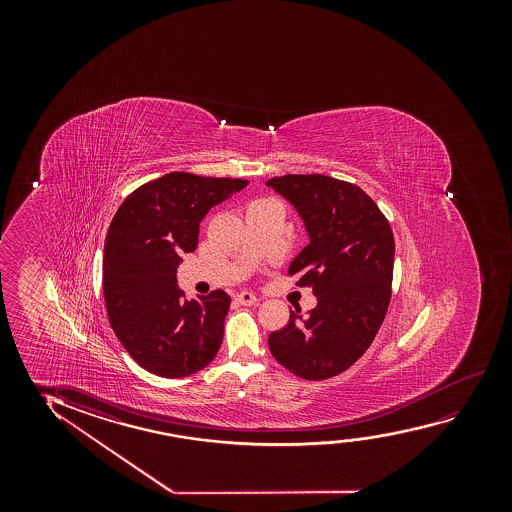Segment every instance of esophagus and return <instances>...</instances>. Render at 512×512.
I'll list each match as a JSON object with an SVG mask.
<instances>
[{"label":"esophagus","mask_w":512,"mask_h":512,"mask_svg":"<svg viewBox=\"0 0 512 512\" xmlns=\"http://www.w3.org/2000/svg\"><path fill=\"white\" fill-rule=\"evenodd\" d=\"M236 301H238L239 304H243V306H253V304L257 302V295L252 294V292H239V294L236 295Z\"/></svg>","instance_id":"34e87169"}]
</instances>
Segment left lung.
Wrapping results in <instances>:
<instances>
[{
    "mask_svg": "<svg viewBox=\"0 0 512 512\" xmlns=\"http://www.w3.org/2000/svg\"><path fill=\"white\" fill-rule=\"evenodd\" d=\"M294 206L309 243L290 262L297 287L316 295L309 316L299 309L271 332L269 350L295 376L332 378L364 355L392 297V229L364 190L323 175L276 176L266 182Z\"/></svg>",
    "mask_w": 512,
    "mask_h": 512,
    "instance_id": "left-lung-1",
    "label": "left lung"
}]
</instances>
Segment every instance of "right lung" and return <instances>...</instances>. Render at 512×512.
Here are the masks:
<instances>
[{"mask_svg": "<svg viewBox=\"0 0 512 512\" xmlns=\"http://www.w3.org/2000/svg\"><path fill=\"white\" fill-rule=\"evenodd\" d=\"M246 180L168 173L134 190L108 227L103 292L113 332L136 364L185 378L215 358L231 297L183 299L178 266L196 250L206 213L245 189Z\"/></svg>", "mask_w": 512, "mask_h": 512, "instance_id": "add662e5", "label": "right lung"}]
</instances>
